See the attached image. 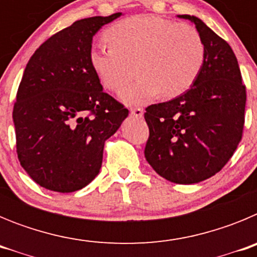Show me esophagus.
I'll use <instances>...</instances> for the list:
<instances>
[{
    "mask_svg": "<svg viewBox=\"0 0 257 257\" xmlns=\"http://www.w3.org/2000/svg\"><path fill=\"white\" fill-rule=\"evenodd\" d=\"M130 113H131V115H134V117L142 118L143 114H144V110H143V108L136 106V108H131L130 109Z\"/></svg>",
    "mask_w": 257,
    "mask_h": 257,
    "instance_id": "obj_1",
    "label": "esophagus"
}]
</instances>
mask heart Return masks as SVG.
Listing matches in <instances>:
<instances>
[{"label":"heart","instance_id":"heart-1","mask_svg":"<svg viewBox=\"0 0 257 257\" xmlns=\"http://www.w3.org/2000/svg\"><path fill=\"white\" fill-rule=\"evenodd\" d=\"M109 44H94L88 60L99 81L117 91L136 73L138 82L123 88L119 97L140 104L157 95L175 97L196 82L205 63L201 35L189 24H178L157 15H136L106 31Z\"/></svg>","mask_w":257,"mask_h":257}]
</instances>
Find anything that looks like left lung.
Instances as JSON below:
<instances>
[{"mask_svg":"<svg viewBox=\"0 0 257 257\" xmlns=\"http://www.w3.org/2000/svg\"><path fill=\"white\" fill-rule=\"evenodd\" d=\"M206 47L205 63L192 87L166 103L152 104L145 158L154 171L176 184H194L219 172L237 149L244 124L246 86L226 41L197 17Z\"/></svg>","mask_w":257,"mask_h":257,"instance_id":"obj_1","label":"left lung"}]
</instances>
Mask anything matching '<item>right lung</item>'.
<instances>
[{
  "label": "right lung",
  "mask_w": 257,
  "mask_h": 257,
  "mask_svg": "<svg viewBox=\"0 0 257 257\" xmlns=\"http://www.w3.org/2000/svg\"><path fill=\"white\" fill-rule=\"evenodd\" d=\"M121 15L77 20L45 41L23 73L13 110L18 158L46 189L70 193L91 183L105 140L128 115L88 60L95 33Z\"/></svg>",
  "instance_id": "add662e5"
}]
</instances>
